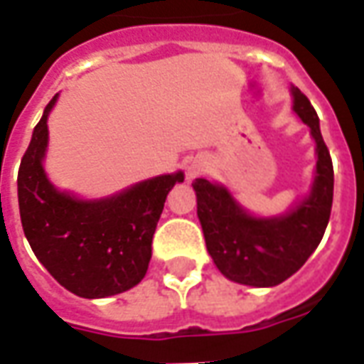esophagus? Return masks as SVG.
I'll use <instances>...</instances> for the list:
<instances>
[{
	"instance_id": "34e87169",
	"label": "esophagus",
	"mask_w": 364,
	"mask_h": 364,
	"mask_svg": "<svg viewBox=\"0 0 364 364\" xmlns=\"http://www.w3.org/2000/svg\"><path fill=\"white\" fill-rule=\"evenodd\" d=\"M206 167H208V164H206L205 159L193 158L189 161V164H187V179H189V181H193V179H197L198 175L205 173Z\"/></svg>"
}]
</instances>
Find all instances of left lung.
Segmentation results:
<instances>
[{
  "instance_id": "1",
  "label": "left lung",
  "mask_w": 364,
  "mask_h": 364,
  "mask_svg": "<svg viewBox=\"0 0 364 364\" xmlns=\"http://www.w3.org/2000/svg\"><path fill=\"white\" fill-rule=\"evenodd\" d=\"M292 111L310 128L316 167L306 195L273 216L250 213L218 181L195 179L197 216L206 250L226 279L247 287H277L296 273L320 245L333 200V166L321 138L320 119L302 91L290 85Z\"/></svg>"
}]
</instances>
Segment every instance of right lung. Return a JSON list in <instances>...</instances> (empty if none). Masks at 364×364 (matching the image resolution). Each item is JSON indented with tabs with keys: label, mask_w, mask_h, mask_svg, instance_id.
Masks as SVG:
<instances>
[{
	"label": "right lung",
	"mask_w": 364,
	"mask_h": 364,
	"mask_svg": "<svg viewBox=\"0 0 364 364\" xmlns=\"http://www.w3.org/2000/svg\"><path fill=\"white\" fill-rule=\"evenodd\" d=\"M58 97L46 105L21 159V224L36 259L64 289L82 298L114 296L144 279L167 193L185 173L156 175L101 198L58 189L44 169L48 117Z\"/></svg>",
	"instance_id": "add662e5"
}]
</instances>
